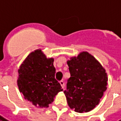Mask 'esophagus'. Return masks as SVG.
Returning <instances> with one entry per match:
<instances>
[{
	"instance_id": "34e87169",
	"label": "esophagus",
	"mask_w": 121,
	"mask_h": 121,
	"mask_svg": "<svg viewBox=\"0 0 121 121\" xmlns=\"http://www.w3.org/2000/svg\"><path fill=\"white\" fill-rule=\"evenodd\" d=\"M60 84H61V87H62L63 89H64V87H65V83H64V82H63V80H61V81L60 82Z\"/></svg>"
}]
</instances>
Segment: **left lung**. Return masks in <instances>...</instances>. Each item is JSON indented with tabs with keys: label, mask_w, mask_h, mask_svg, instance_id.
<instances>
[{
	"label": "left lung",
	"mask_w": 121,
	"mask_h": 121,
	"mask_svg": "<svg viewBox=\"0 0 121 121\" xmlns=\"http://www.w3.org/2000/svg\"><path fill=\"white\" fill-rule=\"evenodd\" d=\"M71 77L64 91L69 106L78 113L89 112L99 104L107 89L105 69L86 51L67 61Z\"/></svg>",
	"instance_id": "1"
}]
</instances>
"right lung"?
<instances>
[{
	"label": "right lung",
	"instance_id": "1",
	"mask_svg": "<svg viewBox=\"0 0 121 121\" xmlns=\"http://www.w3.org/2000/svg\"><path fill=\"white\" fill-rule=\"evenodd\" d=\"M54 58H47L41 49L28 54L18 69L17 85L26 100L37 108H48L63 91L55 79Z\"/></svg>",
	"mask_w": 121,
	"mask_h": 121
}]
</instances>
